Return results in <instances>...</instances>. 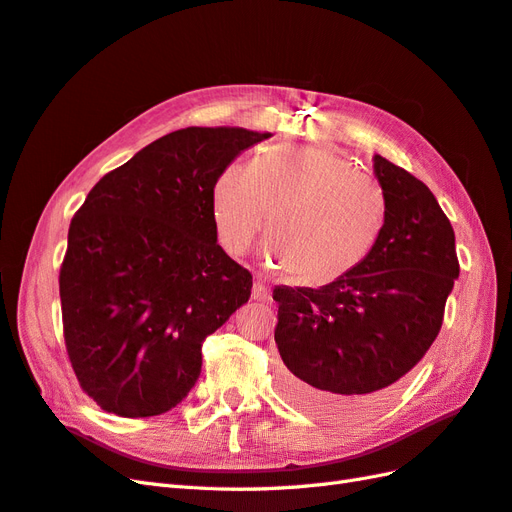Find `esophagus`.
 <instances>
[{
	"mask_svg": "<svg viewBox=\"0 0 512 512\" xmlns=\"http://www.w3.org/2000/svg\"><path fill=\"white\" fill-rule=\"evenodd\" d=\"M252 299L256 301H267L269 299V286L262 282L260 278L254 280V286H252Z\"/></svg>",
	"mask_w": 512,
	"mask_h": 512,
	"instance_id": "esophagus-1",
	"label": "esophagus"
}]
</instances>
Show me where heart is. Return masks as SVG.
<instances>
[{"mask_svg": "<svg viewBox=\"0 0 512 512\" xmlns=\"http://www.w3.org/2000/svg\"><path fill=\"white\" fill-rule=\"evenodd\" d=\"M213 213L232 254L245 252L273 214L267 256L299 280L323 284L370 254L385 200L370 176L334 150L278 146L254 165H228L213 189Z\"/></svg>", "mask_w": 512, "mask_h": 512, "instance_id": "obj_1", "label": "heart"}]
</instances>
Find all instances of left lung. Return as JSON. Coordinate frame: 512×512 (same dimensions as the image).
<instances>
[{"label": "left lung", "mask_w": 512, "mask_h": 512, "mask_svg": "<svg viewBox=\"0 0 512 512\" xmlns=\"http://www.w3.org/2000/svg\"><path fill=\"white\" fill-rule=\"evenodd\" d=\"M385 222L355 269L319 288L275 286L280 390L299 409L353 420L385 403L431 349L459 278L450 219L422 181L375 155Z\"/></svg>", "instance_id": "left-lung-1"}]
</instances>
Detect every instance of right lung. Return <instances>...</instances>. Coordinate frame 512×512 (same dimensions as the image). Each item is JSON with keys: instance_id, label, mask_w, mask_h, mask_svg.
<instances>
[{"instance_id": "right-lung-1", "label": "right lung", "mask_w": 512, "mask_h": 512, "mask_svg": "<svg viewBox=\"0 0 512 512\" xmlns=\"http://www.w3.org/2000/svg\"><path fill=\"white\" fill-rule=\"evenodd\" d=\"M271 133L187 127L96 183L71 219L60 267L75 377L120 418L170 411L196 385L202 344L252 295V273L217 243L213 189Z\"/></svg>"}]
</instances>
